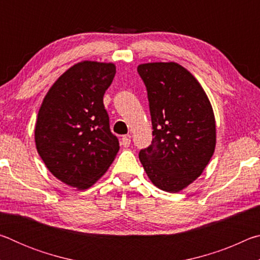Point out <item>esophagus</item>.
Segmentation results:
<instances>
[{"label": "esophagus", "instance_id": "obj_1", "mask_svg": "<svg viewBox=\"0 0 260 260\" xmlns=\"http://www.w3.org/2000/svg\"><path fill=\"white\" fill-rule=\"evenodd\" d=\"M121 144L125 148L129 147V144H131V136L129 135H124V136H122V138H121Z\"/></svg>", "mask_w": 260, "mask_h": 260}]
</instances>
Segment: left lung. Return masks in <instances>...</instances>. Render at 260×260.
<instances>
[{"label": "left lung", "instance_id": "1", "mask_svg": "<svg viewBox=\"0 0 260 260\" xmlns=\"http://www.w3.org/2000/svg\"><path fill=\"white\" fill-rule=\"evenodd\" d=\"M138 72L147 87L153 128L140 161L157 188L179 192L201 177L214 152L212 105L199 80L178 63L140 64Z\"/></svg>", "mask_w": 260, "mask_h": 260}]
</instances>
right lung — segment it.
<instances>
[{"label":"right lung","mask_w":260,"mask_h":260,"mask_svg":"<svg viewBox=\"0 0 260 260\" xmlns=\"http://www.w3.org/2000/svg\"><path fill=\"white\" fill-rule=\"evenodd\" d=\"M116 65L82 60L54 82L38 112L35 147L49 172L83 190L103 177L119 151L103 96Z\"/></svg>","instance_id":"obj_1"}]
</instances>
